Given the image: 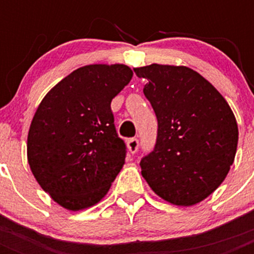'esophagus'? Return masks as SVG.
Listing matches in <instances>:
<instances>
[{
	"label": "esophagus",
	"instance_id": "34e87169",
	"mask_svg": "<svg viewBox=\"0 0 254 254\" xmlns=\"http://www.w3.org/2000/svg\"><path fill=\"white\" fill-rule=\"evenodd\" d=\"M127 150L130 151L131 154H134L135 151L138 150V139L137 138H129L127 141Z\"/></svg>",
	"mask_w": 254,
	"mask_h": 254
}]
</instances>
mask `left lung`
<instances>
[{"label": "left lung", "instance_id": "obj_1", "mask_svg": "<svg viewBox=\"0 0 254 254\" xmlns=\"http://www.w3.org/2000/svg\"><path fill=\"white\" fill-rule=\"evenodd\" d=\"M134 69L158 120L154 150L141 161L147 185L163 200L190 207L209 196L235 161L239 127L232 109L207 79L186 65Z\"/></svg>", "mask_w": 254, "mask_h": 254}]
</instances>
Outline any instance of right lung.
Here are the masks:
<instances>
[{"mask_svg":"<svg viewBox=\"0 0 254 254\" xmlns=\"http://www.w3.org/2000/svg\"><path fill=\"white\" fill-rule=\"evenodd\" d=\"M133 76L125 64H89L65 76L39 104L27 134L34 178L68 211L97 204L125 163L112 99Z\"/></svg>","mask_w":254,"mask_h":254,"instance_id":"obj_1","label":"right lung"}]
</instances>
